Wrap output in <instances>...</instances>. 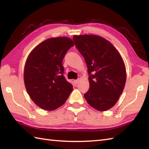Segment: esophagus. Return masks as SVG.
Instances as JSON below:
<instances>
[{
  "label": "esophagus",
  "instance_id": "34e87169",
  "mask_svg": "<svg viewBox=\"0 0 149 149\" xmlns=\"http://www.w3.org/2000/svg\"><path fill=\"white\" fill-rule=\"evenodd\" d=\"M74 84H77L79 83V80H78V79H77V80H74Z\"/></svg>",
  "mask_w": 149,
  "mask_h": 149
}]
</instances>
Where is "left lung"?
Masks as SVG:
<instances>
[{"label":"left lung","mask_w":149,"mask_h":149,"mask_svg":"<svg viewBox=\"0 0 149 149\" xmlns=\"http://www.w3.org/2000/svg\"><path fill=\"white\" fill-rule=\"evenodd\" d=\"M75 45L85 59L90 88L84 95L90 105L100 111L111 108L122 93L126 81L123 60L109 41L97 35H75Z\"/></svg>","instance_id":"left-lung-1"}]
</instances>
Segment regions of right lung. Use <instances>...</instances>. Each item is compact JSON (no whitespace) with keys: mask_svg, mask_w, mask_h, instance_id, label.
I'll return each mask as SVG.
<instances>
[{"mask_svg":"<svg viewBox=\"0 0 149 149\" xmlns=\"http://www.w3.org/2000/svg\"><path fill=\"white\" fill-rule=\"evenodd\" d=\"M74 45L68 37L52 38L40 43L28 56L24 67L25 86L31 99L40 108H58L72 91V85L63 75L62 61Z\"/></svg>","mask_w":149,"mask_h":149,"instance_id":"add662e5","label":"right lung"}]
</instances>
